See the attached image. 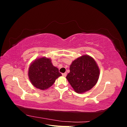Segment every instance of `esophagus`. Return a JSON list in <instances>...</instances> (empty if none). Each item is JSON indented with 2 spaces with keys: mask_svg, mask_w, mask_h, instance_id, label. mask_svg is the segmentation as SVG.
Returning a JSON list of instances; mask_svg holds the SVG:
<instances>
[{
  "mask_svg": "<svg viewBox=\"0 0 127 127\" xmlns=\"http://www.w3.org/2000/svg\"><path fill=\"white\" fill-rule=\"evenodd\" d=\"M62 75L64 77H66L67 76V72H64V73H63V74H62Z\"/></svg>",
  "mask_w": 127,
  "mask_h": 127,
  "instance_id": "1",
  "label": "esophagus"
}]
</instances>
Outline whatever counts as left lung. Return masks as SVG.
I'll return each mask as SVG.
<instances>
[{"mask_svg": "<svg viewBox=\"0 0 127 127\" xmlns=\"http://www.w3.org/2000/svg\"><path fill=\"white\" fill-rule=\"evenodd\" d=\"M99 75V69L94 59L84 55L72 61L66 78L76 93H83L95 85Z\"/></svg>", "mask_w": 127, "mask_h": 127, "instance_id": "1", "label": "left lung"}]
</instances>
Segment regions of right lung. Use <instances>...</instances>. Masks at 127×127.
I'll list each match as a JSON object with an SVG mask.
<instances>
[{"instance_id":"obj_1","label":"right lung","mask_w":127,"mask_h":127,"mask_svg":"<svg viewBox=\"0 0 127 127\" xmlns=\"http://www.w3.org/2000/svg\"><path fill=\"white\" fill-rule=\"evenodd\" d=\"M28 75L34 87L45 90L51 87L61 74L58 69L53 66L50 59L42 57L31 64Z\"/></svg>"}]
</instances>
